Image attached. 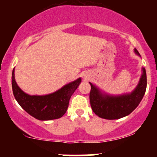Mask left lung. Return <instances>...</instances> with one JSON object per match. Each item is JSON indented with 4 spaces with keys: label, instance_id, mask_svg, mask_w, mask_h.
Returning <instances> with one entry per match:
<instances>
[{
    "label": "left lung",
    "instance_id": "left-lung-1",
    "mask_svg": "<svg viewBox=\"0 0 157 157\" xmlns=\"http://www.w3.org/2000/svg\"><path fill=\"white\" fill-rule=\"evenodd\" d=\"M134 51L140 55L137 50L135 49ZM90 85V103L95 114L106 120H117L130 114L141 102L147 87L146 71L142 68V75L140 82L130 94L118 97L103 95L91 82Z\"/></svg>",
    "mask_w": 157,
    "mask_h": 157
}]
</instances>
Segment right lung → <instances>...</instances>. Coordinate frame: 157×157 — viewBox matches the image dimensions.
<instances>
[{
	"mask_svg": "<svg viewBox=\"0 0 157 157\" xmlns=\"http://www.w3.org/2000/svg\"><path fill=\"white\" fill-rule=\"evenodd\" d=\"M12 71V86L13 94L19 105L29 114L39 120H51L60 118L68 109V102L81 79L70 82L55 93L44 96H30L18 87Z\"/></svg>",
	"mask_w": 157,
	"mask_h": 157,
	"instance_id": "add662e5",
	"label": "right lung"
}]
</instances>
